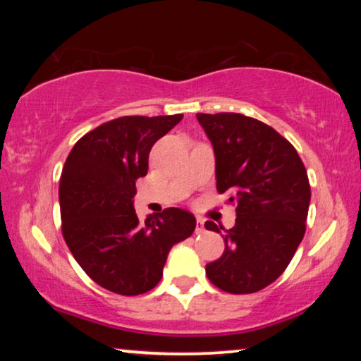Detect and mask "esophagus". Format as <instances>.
Returning a JSON list of instances; mask_svg holds the SVG:
<instances>
[{
    "label": "esophagus",
    "instance_id": "34e87169",
    "mask_svg": "<svg viewBox=\"0 0 361 361\" xmlns=\"http://www.w3.org/2000/svg\"><path fill=\"white\" fill-rule=\"evenodd\" d=\"M204 231H205L204 220H202V219H197V221H195V233H204Z\"/></svg>",
    "mask_w": 361,
    "mask_h": 361
}]
</instances>
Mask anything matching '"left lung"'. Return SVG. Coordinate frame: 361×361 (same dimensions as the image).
I'll list each match as a JSON object with an SVG mask.
<instances>
[{
  "mask_svg": "<svg viewBox=\"0 0 361 361\" xmlns=\"http://www.w3.org/2000/svg\"><path fill=\"white\" fill-rule=\"evenodd\" d=\"M214 145L216 190L231 192L235 226L225 251L205 266L207 278L230 294H251L274 283L304 238L310 184L295 147L266 123L241 113H197Z\"/></svg>",
  "mask_w": 361,
  "mask_h": 361,
  "instance_id": "obj_1",
  "label": "left lung"
}]
</instances>
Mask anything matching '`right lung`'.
I'll use <instances>...</instances> for the list:
<instances>
[{
  "label": "right lung",
  "instance_id": "add662e5",
  "mask_svg": "<svg viewBox=\"0 0 361 361\" xmlns=\"http://www.w3.org/2000/svg\"><path fill=\"white\" fill-rule=\"evenodd\" d=\"M182 116L115 118L82 136L63 164V240L88 278L115 294L156 288L169 250L195 230V216L187 210L171 207L141 224L133 207L151 147Z\"/></svg>",
  "mask_w": 361,
  "mask_h": 361
}]
</instances>
